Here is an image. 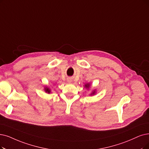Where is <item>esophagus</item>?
Listing matches in <instances>:
<instances>
[{
  "instance_id": "34e87169",
  "label": "esophagus",
  "mask_w": 149,
  "mask_h": 149,
  "mask_svg": "<svg viewBox=\"0 0 149 149\" xmlns=\"http://www.w3.org/2000/svg\"><path fill=\"white\" fill-rule=\"evenodd\" d=\"M68 82H71V81H68Z\"/></svg>"
}]
</instances>
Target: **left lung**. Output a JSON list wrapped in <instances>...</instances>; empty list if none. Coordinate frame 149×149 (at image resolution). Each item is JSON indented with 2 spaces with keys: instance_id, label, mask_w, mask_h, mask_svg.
<instances>
[{
  "instance_id": "left-lung-1",
  "label": "left lung",
  "mask_w": 149,
  "mask_h": 149,
  "mask_svg": "<svg viewBox=\"0 0 149 149\" xmlns=\"http://www.w3.org/2000/svg\"><path fill=\"white\" fill-rule=\"evenodd\" d=\"M85 86H86V87L88 88V87H89V84H86ZM92 93H93V94H94V93H95V92H93Z\"/></svg>"
}]
</instances>
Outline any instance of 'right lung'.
<instances>
[{
	"instance_id": "add662e5",
	"label": "right lung",
	"mask_w": 149,
	"mask_h": 149,
	"mask_svg": "<svg viewBox=\"0 0 149 149\" xmlns=\"http://www.w3.org/2000/svg\"><path fill=\"white\" fill-rule=\"evenodd\" d=\"M45 91L46 92H47V93H50V90H49V89L48 88H45Z\"/></svg>"
}]
</instances>
